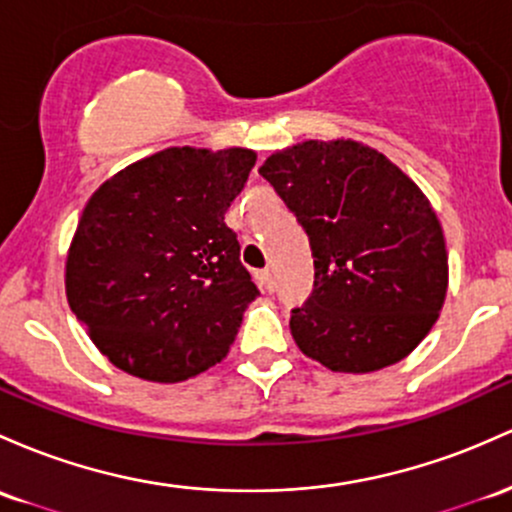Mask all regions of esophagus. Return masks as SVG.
<instances>
[{
  "mask_svg": "<svg viewBox=\"0 0 512 512\" xmlns=\"http://www.w3.org/2000/svg\"><path fill=\"white\" fill-rule=\"evenodd\" d=\"M255 279H257V282H260V289L262 291H272L274 289L272 269H260V272H255Z\"/></svg>",
  "mask_w": 512,
  "mask_h": 512,
  "instance_id": "esophagus-1",
  "label": "esophagus"
}]
</instances>
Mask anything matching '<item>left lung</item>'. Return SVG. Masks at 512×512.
<instances>
[{
	"mask_svg": "<svg viewBox=\"0 0 512 512\" xmlns=\"http://www.w3.org/2000/svg\"><path fill=\"white\" fill-rule=\"evenodd\" d=\"M260 174L311 240L313 294L289 323L303 355L340 374L411 355L449 286L445 233L423 189L352 138L289 145Z\"/></svg>",
	"mask_w": 512,
	"mask_h": 512,
	"instance_id": "1",
	"label": "left lung"
}]
</instances>
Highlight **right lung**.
Returning <instances> with one entry per match:
<instances>
[{"label": "right lung", "instance_id": "add662e5", "mask_svg": "<svg viewBox=\"0 0 512 512\" xmlns=\"http://www.w3.org/2000/svg\"><path fill=\"white\" fill-rule=\"evenodd\" d=\"M257 153L165 148L89 196L65 260V294L121 372L177 384L228 355L260 296L226 226Z\"/></svg>", "mask_w": 512, "mask_h": 512}]
</instances>
